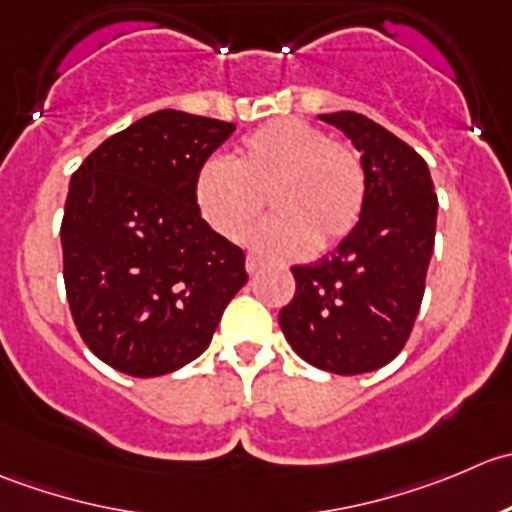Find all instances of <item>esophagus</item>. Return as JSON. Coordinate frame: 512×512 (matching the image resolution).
<instances>
[{"mask_svg":"<svg viewBox=\"0 0 512 512\" xmlns=\"http://www.w3.org/2000/svg\"><path fill=\"white\" fill-rule=\"evenodd\" d=\"M263 268V261L258 256H254V254H249L246 256V271L251 273V276H254V273H258Z\"/></svg>","mask_w":512,"mask_h":512,"instance_id":"34e87169","label":"esophagus"}]
</instances>
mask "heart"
<instances>
[{
	"label": "heart",
	"mask_w": 512,
	"mask_h": 512,
	"mask_svg": "<svg viewBox=\"0 0 512 512\" xmlns=\"http://www.w3.org/2000/svg\"><path fill=\"white\" fill-rule=\"evenodd\" d=\"M268 194L273 216L251 229V246L296 258L328 249L353 231L366 206L361 154L303 119H276L251 131L234 159H209L194 179L201 219L224 239L246 234Z\"/></svg>",
	"instance_id": "1"
}]
</instances>
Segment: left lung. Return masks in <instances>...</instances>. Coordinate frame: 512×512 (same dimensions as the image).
<instances>
[{
    "mask_svg": "<svg viewBox=\"0 0 512 512\" xmlns=\"http://www.w3.org/2000/svg\"><path fill=\"white\" fill-rule=\"evenodd\" d=\"M361 151L368 176L363 214L333 254L293 266L296 293L278 323L311 366L358 376L406 346L426 291L435 244V196L418 151L356 111L321 114Z\"/></svg>",
    "mask_w": 512,
    "mask_h": 512,
    "instance_id": "8db88e82",
    "label": "left lung"
}]
</instances>
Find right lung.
<instances>
[{
  "mask_svg": "<svg viewBox=\"0 0 512 512\" xmlns=\"http://www.w3.org/2000/svg\"><path fill=\"white\" fill-rule=\"evenodd\" d=\"M236 126L161 109L96 146L69 181L64 286L79 336L126 376L186 366L239 288L246 256L194 201L196 171Z\"/></svg>",
  "mask_w": 512,
  "mask_h": 512,
  "instance_id": "right-lung-1",
  "label": "right lung"
}]
</instances>
